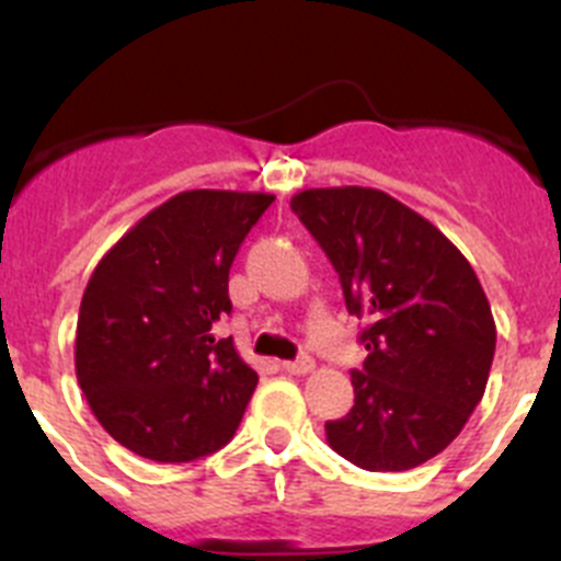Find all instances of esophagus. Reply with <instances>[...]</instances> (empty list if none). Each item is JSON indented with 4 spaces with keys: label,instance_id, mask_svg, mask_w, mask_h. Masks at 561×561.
<instances>
[{
    "label": "esophagus",
    "instance_id": "esophagus-1",
    "mask_svg": "<svg viewBox=\"0 0 561 561\" xmlns=\"http://www.w3.org/2000/svg\"><path fill=\"white\" fill-rule=\"evenodd\" d=\"M312 368H316V359L312 357H298V359H293V363H282V370H287V374H293V376H305V374H310Z\"/></svg>",
    "mask_w": 561,
    "mask_h": 561
}]
</instances>
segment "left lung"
I'll return each instance as SVG.
<instances>
[{
	"label": "left lung",
	"mask_w": 561,
	"mask_h": 561,
	"mask_svg": "<svg viewBox=\"0 0 561 561\" xmlns=\"http://www.w3.org/2000/svg\"><path fill=\"white\" fill-rule=\"evenodd\" d=\"M293 213L327 251L345 310L365 318L354 407L327 421L329 446L387 473L437 457L484 396L495 321L462 251L399 198L374 187H312Z\"/></svg>",
	"instance_id": "1"
}]
</instances>
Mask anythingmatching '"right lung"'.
<instances>
[{
  "mask_svg": "<svg viewBox=\"0 0 561 561\" xmlns=\"http://www.w3.org/2000/svg\"><path fill=\"white\" fill-rule=\"evenodd\" d=\"M271 193L185 191L99 260L77 321V381L104 432L154 462H193L234 437L256 374L213 323L229 268Z\"/></svg>",
  "mask_w": 561,
  "mask_h": 561,
  "instance_id": "1",
  "label": "right lung"
}]
</instances>
